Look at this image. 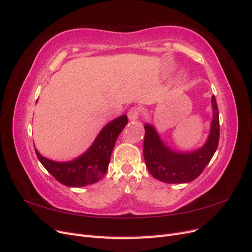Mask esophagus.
<instances>
[{"mask_svg": "<svg viewBox=\"0 0 252 252\" xmlns=\"http://www.w3.org/2000/svg\"><path fill=\"white\" fill-rule=\"evenodd\" d=\"M139 116H140V111L138 108H132L127 112V117L129 120H132V121L137 120L138 118H139Z\"/></svg>", "mask_w": 252, "mask_h": 252, "instance_id": "1", "label": "esophagus"}]
</instances>
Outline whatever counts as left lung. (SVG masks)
I'll use <instances>...</instances> for the list:
<instances>
[{"label": "left lung", "mask_w": 252, "mask_h": 252, "mask_svg": "<svg viewBox=\"0 0 252 252\" xmlns=\"http://www.w3.org/2000/svg\"><path fill=\"white\" fill-rule=\"evenodd\" d=\"M213 120L206 142L191 152H178L161 140L155 126L144 125L143 156L150 174L165 183H189L203 172L217 151L220 137L219 110L216 97H212Z\"/></svg>", "instance_id": "8db88e82"}]
</instances>
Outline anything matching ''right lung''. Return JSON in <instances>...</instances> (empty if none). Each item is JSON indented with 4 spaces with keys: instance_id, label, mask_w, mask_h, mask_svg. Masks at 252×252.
I'll return each mask as SVG.
<instances>
[{
    "instance_id": "add662e5",
    "label": "right lung",
    "mask_w": 252,
    "mask_h": 252,
    "mask_svg": "<svg viewBox=\"0 0 252 252\" xmlns=\"http://www.w3.org/2000/svg\"><path fill=\"white\" fill-rule=\"evenodd\" d=\"M127 124L126 115H121L105 125L84 154L71 161L59 162L35 154L40 163L56 180L69 188H83L96 183L107 172L118 135Z\"/></svg>"
}]
</instances>
